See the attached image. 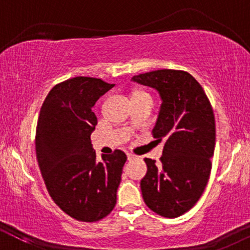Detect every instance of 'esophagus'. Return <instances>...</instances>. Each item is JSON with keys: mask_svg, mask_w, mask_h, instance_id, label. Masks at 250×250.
I'll list each match as a JSON object with an SVG mask.
<instances>
[{"mask_svg": "<svg viewBox=\"0 0 250 250\" xmlns=\"http://www.w3.org/2000/svg\"><path fill=\"white\" fill-rule=\"evenodd\" d=\"M127 157H128V160H133V159H135V157H136V155H134V154H131V153H128L127 154Z\"/></svg>", "mask_w": 250, "mask_h": 250, "instance_id": "esophagus-1", "label": "esophagus"}]
</instances>
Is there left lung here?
<instances>
[{
  "instance_id": "1",
  "label": "left lung",
  "mask_w": 250,
  "mask_h": 250,
  "mask_svg": "<svg viewBox=\"0 0 250 250\" xmlns=\"http://www.w3.org/2000/svg\"><path fill=\"white\" fill-rule=\"evenodd\" d=\"M162 100L153 137L165 141L160 163L145 159L142 196L154 213L174 219L190 210L205 191L215 148V117L201 84L183 70L160 69L134 76Z\"/></svg>"
}]
</instances>
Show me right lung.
Listing matches in <instances>:
<instances>
[{"label":"right lung","instance_id":"add662e5","mask_svg":"<svg viewBox=\"0 0 250 250\" xmlns=\"http://www.w3.org/2000/svg\"><path fill=\"white\" fill-rule=\"evenodd\" d=\"M115 84L77 76L49 91L36 127L40 170L51 199L70 217L96 222L116 205L127 155L120 149L97 161L90 135L97 125L91 108Z\"/></svg>","mask_w":250,"mask_h":250}]
</instances>
